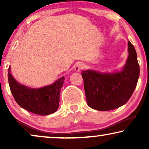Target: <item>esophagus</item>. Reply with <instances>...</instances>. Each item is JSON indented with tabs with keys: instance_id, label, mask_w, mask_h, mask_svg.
<instances>
[{
	"instance_id": "esophagus-1",
	"label": "esophagus",
	"mask_w": 149,
	"mask_h": 149,
	"mask_svg": "<svg viewBox=\"0 0 149 149\" xmlns=\"http://www.w3.org/2000/svg\"><path fill=\"white\" fill-rule=\"evenodd\" d=\"M84 68H85V64H83V63L78 62L76 64V66H75L74 70H75V71H77V72H79V71L83 70Z\"/></svg>"
}]
</instances>
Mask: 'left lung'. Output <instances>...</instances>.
Returning <instances> with one entry per match:
<instances>
[{
    "mask_svg": "<svg viewBox=\"0 0 149 149\" xmlns=\"http://www.w3.org/2000/svg\"><path fill=\"white\" fill-rule=\"evenodd\" d=\"M129 56L121 72L100 73L94 70L82 71L87 103L91 109L100 111L117 109L131 97L140 74L137 54L128 41Z\"/></svg>",
    "mask_w": 149,
    "mask_h": 149,
    "instance_id": "1",
    "label": "left lung"
}]
</instances>
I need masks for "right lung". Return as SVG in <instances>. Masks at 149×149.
Masks as SVG:
<instances>
[{
  "label": "right lung",
  "mask_w": 149,
  "mask_h": 149,
  "mask_svg": "<svg viewBox=\"0 0 149 149\" xmlns=\"http://www.w3.org/2000/svg\"><path fill=\"white\" fill-rule=\"evenodd\" d=\"M8 80L12 95L18 104L26 111L39 115H48L58 110L60 93L64 81V77L54 84L39 89H32L19 84L10 73Z\"/></svg>",
  "instance_id": "right-lung-1"
}]
</instances>
